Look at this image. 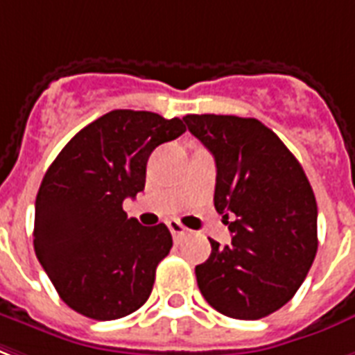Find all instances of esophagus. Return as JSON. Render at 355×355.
<instances>
[{"label": "esophagus", "mask_w": 355, "mask_h": 355, "mask_svg": "<svg viewBox=\"0 0 355 355\" xmlns=\"http://www.w3.org/2000/svg\"><path fill=\"white\" fill-rule=\"evenodd\" d=\"M167 227H169V231H171L173 238H180L182 234H186V231H188V229H186V227H184L182 223L177 220L167 221Z\"/></svg>", "instance_id": "34e87169"}]
</instances>
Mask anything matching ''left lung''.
<instances>
[{
    "mask_svg": "<svg viewBox=\"0 0 355 355\" xmlns=\"http://www.w3.org/2000/svg\"><path fill=\"white\" fill-rule=\"evenodd\" d=\"M216 159L214 207L232 240L196 266L208 304L238 320H259L291 302L318 250L316 199L300 162L257 119L186 115Z\"/></svg>",
    "mask_w": 355,
    "mask_h": 355,
    "instance_id": "1",
    "label": "left lung"
}]
</instances>
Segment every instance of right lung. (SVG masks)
Segmentation results:
<instances>
[{
	"label": "right lung",
	"instance_id": "add662e5",
	"mask_svg": "<svg viewBox=\"0 0 355 355\" xmlns=\"http://www.w3.org/2000/svg\"><path fill=\"white\" fill-rule=\"evenodd\" d=\"M184 132L178 117L113 110L80 130L48 167L35 201V253L76 313L115 320L150 296L171 232L128 218L123 201L145 188L154 148Z\"/></svg>",
	"mask_w": 355,
	"mask_h": 355
}]
</instances>
